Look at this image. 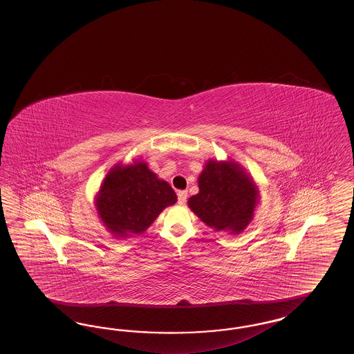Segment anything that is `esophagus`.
Returning <instances> with one entry per match:
<instances>
[{
	"mask_svg": "<svg viewBox=\"0 0 354 354\" xmlns=\"http://www.w3.org/2000/svg\"><path fill=\"white\" fill-rule=\"evenodd\" d=\"M185 201H187V191H179L178 192V203L185 204Z\"/></svg>",
	"mask_w": 354,
	"mask_h": 354,
	"instance_id": "1",
	"label": "esophagus"
}]
</instances>
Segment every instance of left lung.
Segmentation results:
<instances>
[{"instance_id": "1", "label": "left lung", "mask_w": 354, "mask_h": 354, "mask_svg": "<svg viewBox=\"0 0 354 354\" xmlns=\"http://www.w3.org/2000/svg\"><path fill=\"white\" fill-rule=\"evenodd\" d=\"M256 201V187L236 163L209 160L199 176V194L188 205L216 231L239 234L252 219Z\"/></svg>"}]
</instances>
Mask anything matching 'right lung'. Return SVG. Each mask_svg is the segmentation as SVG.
<instances>
[{"mask_svg":"<svg viewBox=\"0 0 354 354\" xmlns=\"http://www.w3.org/2000/svg\"><path fill=\"white\" fill-rule=\"evenodd\" d=\"M97 201L109 231L115 236H131L146 231L167 205L176 202V194L146 163L138 162L111 169Z\"/></svg>","mask_w":354,"mask_h":354,"instance_id":"obj_1","label":"right lung"}]
</instances>
